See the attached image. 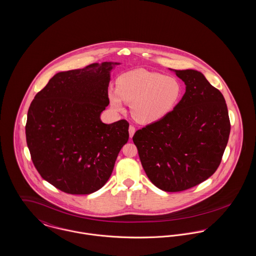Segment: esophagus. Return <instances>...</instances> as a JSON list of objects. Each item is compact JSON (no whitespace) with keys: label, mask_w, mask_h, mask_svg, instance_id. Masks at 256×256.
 <instances>
[{"label":"esophagus","mask_w":256,"mask_h":256,"mask_svg":"<svg viewBox=\"0 0 256 256\" xmlns=\"http://www.w3.org/2000/svg\"><path fill=\"white\" fill-rule=\"evenodd\" d=\"M136 128L134 126H130V128H128V132H130V138H132L134 136V134H136Z\"/></svg>","instance_id":"1"}]
</instances>
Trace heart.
Listing matches in <instances>:
<instances>
[{"instance_id": "obj_1", "label": "heart", "mask_w": 256, "mask_h": 256, "mask_svg": "<svg viewBox=\"0 0 256 256\" xmlns=\"http://www.w3.org/2000/svg\"><path fill=\"white\" fill-rule=\"evenodd\" d=\"M183 94L178 80L143 68L120 75L117 88L110 90L109 100L114 110L122 112L126 102H132V113L140 122L151 124L168 117Z\"/></svg>"}]
</instances>
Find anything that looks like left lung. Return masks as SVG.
<instances>
[{"mask_svg": "<svg viewBox=\"0 0 256 256\" xmlns=\"http://www.w3.org/2000/svg\"><path fill=\"white\" fill-rule=\"evenodd\" d=\"M170 70L184 82V96L172 113L138 130L132 140L151 182L180 192L216 172L231 126L223 94L200 72Z\"/></svg>", "mask_w": 256, "mask_h": 256, "instance_id": "8db88e82", "label": "left lung"}]
</instances>
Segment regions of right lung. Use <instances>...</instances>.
<instances>
[{"label": "right lung", "instance_id": "add662e5", "mask_svg": "<svg viewBox=\"0 0 256 256\" xmlns=\"http://www.w3.org/2000/svg\"><path fill=\"white\" fill-rule=\"evenodd\" d=\"M117 62L59 72L32 101L26 141L38 172L62 192L92 194L111 176L128 122L104 124L110 72Z\"/></svg>", "mask_w": 256, "mask_h": 256}]
</instances>
